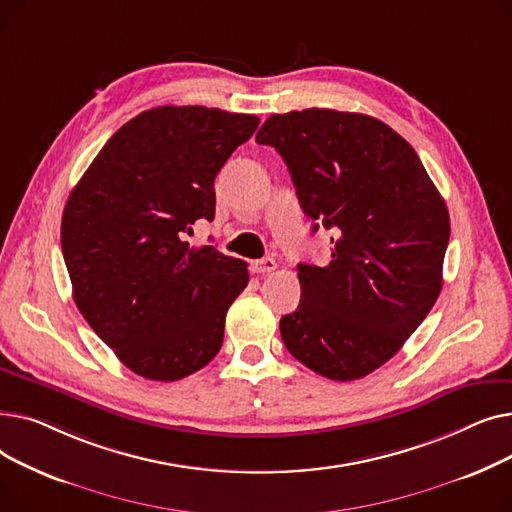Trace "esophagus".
<instances>
[{
    "label": "esophagus",
    "mask_w": 512,
    "mask_h": 512,
    "mask_svg": "<svg viewBox=\"0 0 512 512\" xmlns=\"http://www.w3.org/2000/svg\"><path fill=\"white\" fill-rule=\"evenodd\" d=\"M278 267V263L274 261V259H270V257H265V259H255V261H251V272L253 274H270V272H274Z\"/></svg>",
    "instance_id": "esophagus-1"
}]
</instances>
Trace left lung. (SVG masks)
Here are the masks:
<instances>
[{"instance_id": "obj_1", "label": "left lung", "mask_w": 512, "mask_h": 512, "mask_svg": "<svg viewBox=\"0 0 512 512\" xmlns=\"http://www.w3.org/2000/svg\"><path fill=\"white\" fill-rule=\"evenodd\" d=\"M297 186L303 211L332 230V261L299 263L301 303L280 319L288 353L334 382L392 359L442 290L448 209L415 149L378 118L274 114L257 132Z\"/></svg>"}]
</instances>
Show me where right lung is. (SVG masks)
Listing matches in <instances>:
<instances>
[{"mask_svg":"<svg viewBox=\"0 0 512 512\" xmlns=\"http://www.w3.org/2000/svg\"><path fill=\"white\" fill-rule=\"evenodd\" d=\"M257 126L218 107H153L103 145L68 197L62 253L74 303L147 380H182L220 351L247 263L184 238L213 220V180Z\"/></svg>","mask_w":512,"mask_h":512,"instance_id":"right-lung-1","label":"right lung"}]
</instances>
